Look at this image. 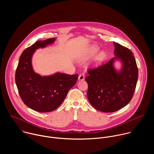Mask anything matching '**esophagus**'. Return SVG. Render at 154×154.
<instances>
[{"label": "esophagus", "mask_w": 154, "mask_h": 154, "mask_svg": "<svg viewBox=\"0 0 154 154\" xmlns=\"http://www.w3.org/2000/svg\"><path fill=\"white\" fill-rule=\"evenodd\" d=\"M85 79V74L83 73L80 74L79 75V80H83Z\"/></svg>", "instance_id": "esophagus-1"}]
</instances>
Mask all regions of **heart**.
Returning <instances> with one entry per match:
<instances>
[{"mask_svg": "<svg viewBox=\"0 0 154 154\" xmlns=\"http://www.w3.org/2000/svg\"><path fill=\"white\" fill-rule=\"evenodd\" d=\"M98 51H99V48L97 47L93 46L90 49V55H93L96 54ZM104 58H105V53L103 52H100L96 56V57L95 58V62L97 63H100L104 59Z\"/></svg>", "mask_w": 154, "mask_h": 154, "instance_id": "1", "label": "heart"}]
</instances>
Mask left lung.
Returning a JSON list of instances; mask_svg holds the SVG:
<instances>
[{
    "mask_svg": "<svg viewBox=\"0 0 154 154\" xmlns=\"http://www.w3.org/2000/svg\"><path fill=\"white\" fill-rule=\"evenodd\" d=\"M115 57L96 68L88 70L85 79L88 89L87 97L97 110L111 113L127 105L132 98L138 77L134 54L128 48L114 42ZM116 59L123 67L118 72L113 66Z\"/></svg>",
    "mask_w": 154,
    "mask_h": 154,
    "instance_id": "1",
    "label": "left lung"
}]
</instances>
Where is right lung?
<instances>
[{
  "mask_svg": "<svg viewBox=\"0 0 154 154\" xmlns=\"http://www.w3.org/2000/svg\"><path fill=\"white\" fill-rule=\"evenodd\" d=\"M55 38L38 41L22 53L15 74V82L23 102L35 111L45 113L55 110L75 84L78 74L57 72L42 77L33 71L32 58L35 51L51 45Z\"/></svg>",
  "mask_w": 154,
  "mask_h": 154,
  "instance_id": "1",
  "label": "right lung"
}]
</instances>
